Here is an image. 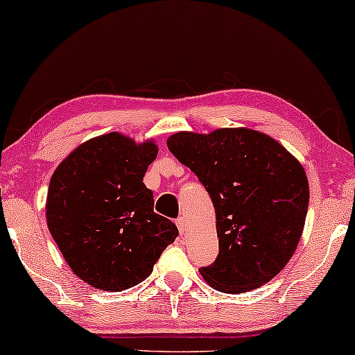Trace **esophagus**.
Listing matches in <instances>:
<instances>
[{"label": "esophagus", "instance_id": "34e87169", "mask_svg": "<svg viewBox=\"0 0 355 355\" xmlns=\"http://www.w3.org/2000/svg\"><path fill=\"white\" fill-rule=\"evenodd\" d=\"M175 224H177V227H178V230H180V234H184L187 232V221H184V218L183 216H180L177 221H175Z\"/></svg>", "mask_w": 355, "mask_h": 355}]
</instances>
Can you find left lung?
I'll return each mask as SVG.
<instances>
[{
  "mask_svg": "<svg viewBox=\"0 0 355 355\" xmlns=\"http://www.w3.org/2000/svg\"><path fill=\"white\" fill-rule=\"evenodd\" d=\"M167 147L199 177L215 205L219 254L199 270L205 283L243 294L277 277L305 227L309 187L300 161L250 128L180 131Z\"/></svg>",
  "mask_w": 355,
  "mask_h": 355,
  "instance_id": "8db88e82",
  "label": "left lung"
}]
</instances>
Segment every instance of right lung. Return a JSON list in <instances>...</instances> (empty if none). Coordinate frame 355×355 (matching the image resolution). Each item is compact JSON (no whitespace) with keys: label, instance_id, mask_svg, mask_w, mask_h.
<instances>
[{"label":"right lung","instance_id":"right-lung-1","mask_svg":"<svg viewBox=\"0 0 355 355\" xmlns=\"http://www.w3.org/2000/svg\"><path fill=\"white\" fill-rule=\"evenodd\" d=\"M156 155L153 139L103 134L71 151L50 178L49 230L74 275L93 288L139 284L178 237L175 224L153 211V193L144 184Z\"/></svg>","mask_w":355,"mask_h":355}]
</instances>
